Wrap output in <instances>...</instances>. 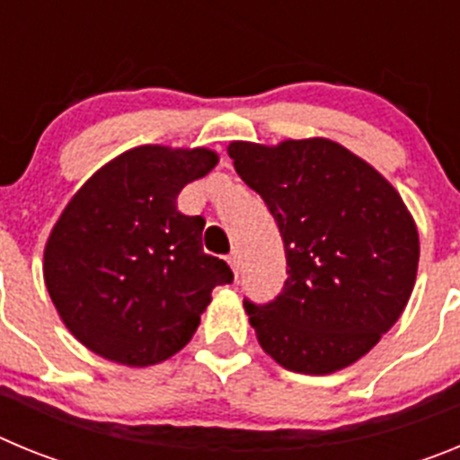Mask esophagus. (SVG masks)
I'll list each match as a JSON object with an SVG mask.
<instances>
[{
  "mask_svg": "<svg viewBox=\"0 0 460 460\" xmlns=\"http://www.w3.org/2000/svg\"><path fill=\"white\" fill-rule=\"evenodd\" d=\"M227 265H230V270H233L234 279H237V276H239V255L237 253L227 255Z\"/></svg>",
  "mask_w": 460,
  "mask_h": 460,
  "instance_id": "esophagus-1",
  "label": "esophagus"
}]
</instances>
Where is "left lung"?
<instances>
[{"instance_id": "8db88e82", "label": "left lung", "mask_w": 460, "mask_h": 460, "mask_svg": "<svg viewBox=\"0 0 460 460\" xmlns=\"http://www.w3.org/2000/svg\"><path fill=\"white\" fill-rule=\"evenodd\" d=\"M227 154L270 207L286 249L274 302L243 299L262 350L306 376L350 367L412 295L420 234L408 207L373 165L327 137L230 142Z\"/></svg>"}]
</instances>
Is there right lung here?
Returning a JSON list of instances; mask_svg holds the SVG:
<instances>
[{
	"mask_svg": "<svg viewBox=\"0 0 460 460\" xmlns=\"http://www.w3.org/2000/svg\"><path fill=\"white\" fill-rule=\"evenodd\" d=\"M218 164L205 147L142 145L93 172L52 227L43 279L59 318L96 355L152 367L180 352L211 290L233 283L202 251V217L177 195Z\"/></svg>",
	"mask_w": 460,
	"mask_h": 460,
	"instance_id": "1",
	"label": "right lung"
}]
</instances>
